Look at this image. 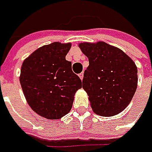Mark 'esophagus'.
I'll use <instances>...</instances> for the list:
<instances>
[{
    "instance_id": "34e87169",
    "label": "esophagus",
    "mask_w": 152,
    "mask_h": 152,
    "mask_svg": "<svg viewBox=\"0 0 152 152\" xmlns=\"http://www.w3.org/2000/svg\"><path fill=\"white\" fill-rule=\"evenodd\" d=\"M79 77H80L81 80H83V78H84V73H83V72L79 74Z\"/></svg>"
}]
</instances>
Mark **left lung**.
Segmentation results:
<instances>
[{"label": "left lung", "mask_w": 152, "mask_h": 152, "mask_svg": "<svg viewBox=\"0 0 152 152\" xmlns=\"http://www.w3.org/2000/svg\"><path fill=\"white\" fill-rule=\"evenodd\" d=\"M88 58L83 88L94 113L110 117L123 112L131 103L138 85L134 61L120 48L104 41L78 44Z\"/></svg>", "instance_id": "obj_1"}]
</instances>
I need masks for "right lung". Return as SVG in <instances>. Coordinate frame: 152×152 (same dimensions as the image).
Returning <instances> with one entry per match:
<instances>
[{
  "label": "right lung",
  "instance_id": "obj_1",
  "mask_svg": "<svg viewBox=\"0 0 152 152\" xmlns=\"http://www.w3.org/2000/svg\"><path fill=\"white\" fill-rule=\"evenodd\" d=\"M71 43L53 42L42 46L23 61L20 82L28 104L48 120L67 114L75 94L82 87L78 75L73 73L66 56Z\"/></svg>",
  "mask_w": 152,
  "mask_h": 152
}]
</instances>
